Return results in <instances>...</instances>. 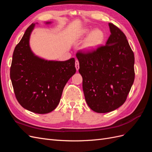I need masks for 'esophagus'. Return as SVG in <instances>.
I'll return each instance as SVG.
<instances>
[{
  "mask_svg": "<svg viewBox=\"0 0 152 152\" xmlns=\"http://www.w3.org/2000/svg\"><path fill=\"white\" fill-rule=\"evenodd\" d=\"M75 68H76V70L77 71L79 70V61H78L77 59H76V60H75Z\"/></svg>",
  "mask_w": 152,
  "mask_h": 152,
  "instance_id": "1",
  "label": "esophagus"
}]
</instances>
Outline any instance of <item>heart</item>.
Instances as JSON below:
<instances>
[{
  "mask_svg": "<svg viewBox=\"0 0 152 152\" xmlns=\"http://www.w3.org/2000/svg\"><path fill=\"white\" fill-rule=\"evenodd\" d=\"M79 36L81 37H88L84 44V49L88 51L97 49L104 40V32L99 29H83L80 31Z\"/></svg>",
  "mask_w": 152,
  "mask_h": 152,
  "instance_id": "obj_1",
  "label": "heart"
}]
</instances>
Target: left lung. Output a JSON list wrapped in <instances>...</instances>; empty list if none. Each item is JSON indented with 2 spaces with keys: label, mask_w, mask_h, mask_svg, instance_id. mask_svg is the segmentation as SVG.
Returning <instances> with one entry per match:
<instances>
[{
  "label": "left lung",
  "mask_w": 152,
  "mask_h": 152,
  "mask_svg": "<svg viewBox=\"0 0 152 152\" xmlns=\"http://www.w3.org/2000/svg\"><path fill=\"white\" fill-rule=\"evenodd\" d=\"M110 30L105 45L76 54L87 104L97 113L113 111L126 102L134 80V55L118 27Z\"/></svg>",
  "instance_id": "obj_1"
}]
</instances>
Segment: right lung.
<instances>
[{"label": "right lung", "mask_w": 152, "mask_h": 152, "mask_svg": "<svg viewBox=\"0 0 152 152\" xmlns=\"http://www.w3.org/2000/svg\"><path fill=\"white\" fill-rule=\"evenodd\" d=\"M51 22H46L49 24ZM32 23L14 50L10 78L18 102L36 113L45 114L57 107L64 87L75 74V59L58 61L46 60L32 52L30 37Z\"/></svg>", "instance_id": "right-lung-1"}]
</instances>
